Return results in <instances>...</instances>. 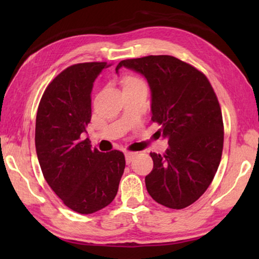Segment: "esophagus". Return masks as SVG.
Here are the masks:
<instances>
[{
  "label": "esophagus",
  "mask_w": 259,
  "mask_h": 259,
  "mask_svg": "<svg viewBox=\"0 0 259 259\" xmlns=\"http://www.w3.org/2000/svg\"><path fill=\"white\" fill-rule=\"evenodd\" d=\"M135 156H136V153H134V152H126L125 153V162H126V164H130L131 162H133Z\"/></svg>",
  "instance_id": "esophagus-1"
}]
</instances>
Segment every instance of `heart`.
<instances>
[{"mask_svg": "<svg viewBox=\"0 0 259 259\" xmlns=\"http://www.w3.org/2000/svg\"><path fill=\"white\" fill-rule=\"evenodd\" d=\"M122 83H123V88L144 84V82L140 80L139 77H136V76H126V77L123 78V81H122Z\"/></svg>", "mask_w": 259, "mask_h": 259, "instance_id": "heart-1", "label": "heart"}]
</instances>
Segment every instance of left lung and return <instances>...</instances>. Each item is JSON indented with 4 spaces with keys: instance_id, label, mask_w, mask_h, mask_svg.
<instances>
[{
    "instance_id": "8db88e82",
    "label": "left lung",
    "mask_w": 259,
    "mask_h": 259,
    "mask_svg": "<svg viewBox=\"0 0 259 259\" xmlns=\"http://www.w3.org/2000/svg\"><path fill=\"white\" fill-rule=\"evenodd\" d=\"M142 74L151 89L152 121L168 139L164 154L151 153L148 194L164 207L183 209L207 191L222 159L221 106L203 73L172 56L122 60L116 66Z\"/></svg>"
}]
</instances>
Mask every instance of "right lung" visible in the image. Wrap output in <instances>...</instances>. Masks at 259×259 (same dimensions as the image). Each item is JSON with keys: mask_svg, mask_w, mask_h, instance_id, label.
<instances>
[{"mask_svg": "<svg viewBox=\"0 0 259 259\" xmlns=\"http://www.w3.org/2000/svg\"><path fill=\"white\" fill-rule=\"evenodd\" d=\"M107 63L67 67L47 87L38 105L35 147L43 176L65 205L78 213L98 211L115 198L123 153L93 150L87 134L94 82Z\"/></svg>", "mask_w": 259, "mask_h": 259, "instance_id": "add662e5", "label": "right lung"}]
</instances>
